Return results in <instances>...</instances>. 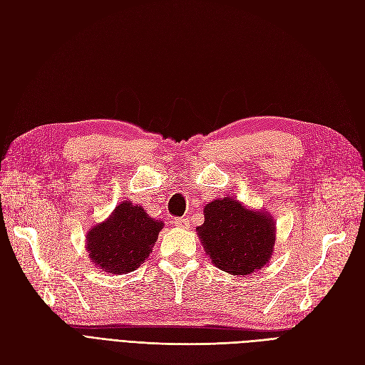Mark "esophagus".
Here are the masks:
<instances>
[{"label": "esophagus", "instance_id": "esophagus-1", "mask_svg": "<svg viewBox=\"0 0 365 365\" xmlns=\"http://www.w3.org/2000/svg\"><path fill=\"white\" fill-rule=\"evenodd\" d=\"M175 224L181 228H189V219L187 217H178L175 220Z\"/></svg>", "mask_w": 365, "mask_h": 365}]
</instances>
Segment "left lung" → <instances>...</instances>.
I'll list each match as a JSON object with an SVG mask.
<instances>
[{"label":"left lung","instance_id":"obj_1","mask_svg":"<svg viewBox=\"0 0 365 365\" xmlns=\"http://www.w3.org/2000/svg\"><path fill=\"white\" fill-rule=\"evenodd\" d=\"M196 231L215 267L233 275H248L264 267L275 244V225L264 212H252L233 197L210 202Z\"/></svg>","mask_w":365,"mask_h":365}]
</instances>
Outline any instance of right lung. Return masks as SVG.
Listing matches in <instances>:
<instances>
[{
	"mask_svg": "<svg viewBox=\"0 0 365 365\" xmlns=\"http://www.w3.org/2000/svg\"><path fill=\"white\" fill-rule=\"evenodd\" d=\"M163 224L138 205L125 201L105 222L91 228L86 250L98 268L113 274L135 271L149 257Z\"/></svg>",
	"mask_w": 365,
	"mask_h": 365,
	"instance_id": "obj_1",
	"label": "right lung"
}]
</instances>
